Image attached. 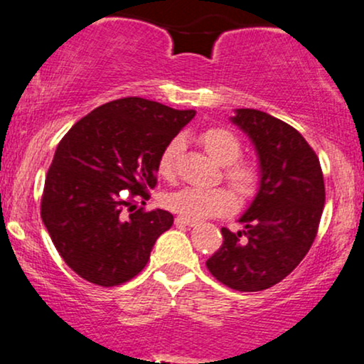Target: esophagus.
Instances as JSON below:
<instances>
[{
  "label": "esophagus",
  "instance_id": "esophagus-1",
  "mask_svg": "<svg viewBox=\"0 0 364 364\" xmlns=\"http://www.w3.org/2000/svg\"><path fill=\"white\" fill-rule=\"evenodd\" d=\"M175 223H177V225H186V227H194V225H196V220H191V218H186V216H177V218H175Z\"/></svg>",
  "mask_w": 364,
  "mask_h": 364
}]
</instances>
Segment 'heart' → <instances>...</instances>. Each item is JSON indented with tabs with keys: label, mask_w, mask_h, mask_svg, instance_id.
I'll list each match as a JSON object with an SVG mask.
<instances>
[{
	"label": "heart",
	"mask_w": 364,
	"mask_h": 364,
	"mask_svg": "<svg viewBox=\"0 0 364 364\" xmlns=\"http://www.w3.org/2000/svg\"><path fill=\"white\" fill-rule=\"evenodd\" d=\"M204 149L216 161L225 165V178L239 193L249 194L258 183V171L252 165L240 161L242 156V142L232 130L225 127H210L201 134ZM183 148L182 137H173L161 149L156 161L158 175L165 181L175 178V165ZM163 203L173 213L191 220H201L206 216L225 215L235 206V198L227 187L201 189V187H183L175 193L166 194Z\"/></svg>",
	"instance_id": "obj_1"
}]
</instances>
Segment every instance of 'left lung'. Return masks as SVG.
I'll use <instances>...</instances> for the list:
<instances>
[{
	"instance_id": "left-lung-1",
	"label": "left lung",
	"mask_w": 364,
	"mask_h": 364,
	"mask_svg": "<svg viewBox=\"0 0 364 364\" xmlns=\"http://www.w3.org/2000/svg\"><path fill=\"white\" fill-rule=\"evenodd\" d=\"M232 122L258 151L259 193L239 220L246 230L223 227L222 246L206 267L234 291L258 292L284 280L308 255L323 213V171L306 139L279 118L240 108Z\"/></svg>"
}]
</instances>
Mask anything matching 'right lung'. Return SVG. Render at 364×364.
<instances>
[{
	"label": "right lung",
	"instance_id": "add662e5",
	"mask_svg": "<svg viewBox=\"0 0 364 364\" xmlns=\"http://www.w3.org/2000/svg\"><path fill=\"white\" fill-rule=\"evenodd\" d=\"M196 115L144 97L97 106L65 134L41 198V218L65 263L101 287L125 284L148 264L173 223L144 210L165 144Z\"/></svg>",
	"mask_w": 364,
	"mask_h": 364
}]
</instances>
